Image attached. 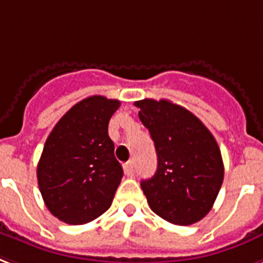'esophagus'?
Masks as SVG:
<instances>
[{
  "instance_id": "esophagus-1",
  "label": "esophagus",
  "mask_w": 263,
  "mask_h": 263,
  "mask_svg": "<svg viewBox=\"0 0 263 263\" xmlns=\"http://www.w3.org/2000/svg\"><path fill=\"white\" fill-rule=\"evenodd\" d=\"M124 172L127 176L134 175V161H128L124 164Z\"/></svg>"
}]
</instances>
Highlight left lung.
I'll return each instance as SVG.
<instances>
[{
    "mask_svg": "<svg viewBox=\"0 0 263 263\" xmlns=\"http://www.w3.org/2000/svg\"><path fill=\"white\" fill-rule=\"evenodd\" d=\"M157 153V171L140 182L150 208L174 225L207 215L223 182L215 138L192 111L167 99L135 102Z\"/></svg>",
    "mask_w": 263,
    "mask_h": 263,
    "instance_id": "8db88e82",
    "label": "left lung"
}]
</instances>
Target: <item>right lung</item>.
<instances>
[{"label": "right lung", "instance_id": "1", "mask_svg": "<svg viewBox=\"0 0 263 263\" xmlns=\"http://www.w3.org/2000/svg\"><path fill=\"white\" fill-rule=\"evenodd\" d=\"M120 100L93 95L56 124L37 165L38 187L53 216L84 225L111 205L123 167L114 157L107 127Z\"/></svg>", "mask_w": 263, "mask_h": 263}]
</instances>
